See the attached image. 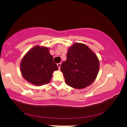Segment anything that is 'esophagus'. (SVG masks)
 I'll use <instances>...</instances> for the list:
<instances>
[{
    "label": "esophagus",
    "instance_id": "obj_1",
    "mask_svg": "<svg viewBox=\"0 0 127 127\" xmlns=\"http://www.w3.org/2000/svg\"><path fill=\"white\" fill-rule=\"evenodd\" d=\"M61 63H58V64H57V66H58V67L59 69H60V67H61Z\"/></svg>",
    "mask_w": 127,
    "mask_h": 127
}]
</instances>
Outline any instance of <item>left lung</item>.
<instances>
[{
  "mask_svg": "<svg viewBox=\"0 0 127 127\" xmlns=\"http://www.w3.org/2000/svg\"><path fill=\"white\" fill-rule=\"evenodd\" d=\"M99 62L95 53L84 43H75L67 50V60L61 65L65 82L76 89L89 86L96 78Z\"/></svg>",
  "mask_w": 127,
  "mask_h": 127,
  "instance_id": "left-lung-1",
  "label": "left lung"
}]
</instances>
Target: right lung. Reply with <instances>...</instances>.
Here are the masks:
<instances>
[{
  "label": "right lung",
  "mask_w": 127,
  "mask_h": 127,
  "mask_svg": "<svg viewBox=\"0 0 127 127\" xmlns=\"http://www.w3.org/2000/svg\"><path fill=\"white\" fill-rule=\"evenodd\" d=\"M20 69L23 77L31 84L40 86L50 82L52 74L58 69L53 56L46 47L35 46L22 59Z\"/></svg>",
  "instance_id": "1"
}]
</instances>
